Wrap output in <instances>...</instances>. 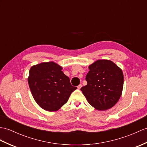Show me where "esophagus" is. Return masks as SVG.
<instances>
[{"mask_svg":"<svg viewBox=\"0 0 147 147\" xmlns=\"http://www.w3.org/2000/svg\"><path fill=\"white\" fill-rule=\"evenodd\" d=\"M82 87V84H79V85H78V89H80V88Z\"/></svg>","mask_w":147,"mask_h":147,"instance_id":"obj_1","label":"esophagus"}]
</instances>
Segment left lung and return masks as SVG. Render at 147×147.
<instances>
[{
	"instance_id": "8db88e82",
	"label": "left lung",
	"mask_w": 147,
	"mask_h": 147,
	"mask_svg": "<svg viewBox=\"0 0 147 147\" xmlns=\"http://www.w3.org/2000/svg\"><path fill=\"white\" fill-rule=\"evenodd\" d=\"M87 85L81 90L92 107L98 110L110 109L120 99L123 86L121 69L110 60H98L89 66Z\"/></svg>"
}]
</instances>
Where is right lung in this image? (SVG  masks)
Segmentation results:
<instances>
[{
  "mask_svg": "<svg viewBox=\"0 0 147 147\" xmlns=\"http://www.w3.org/2000/svg\"><path fill=\"white\" fill-rule=\"evenodd\" d=\"M28 83L32 96L40 107L48 111H57L77 89L54 62L42 63L30 69Z\"/></svg>",
  "mask_w": 147,
  "mask_h": 147,
  "instance_id": "1",
  "label": "right lung"
}]
</instances>
